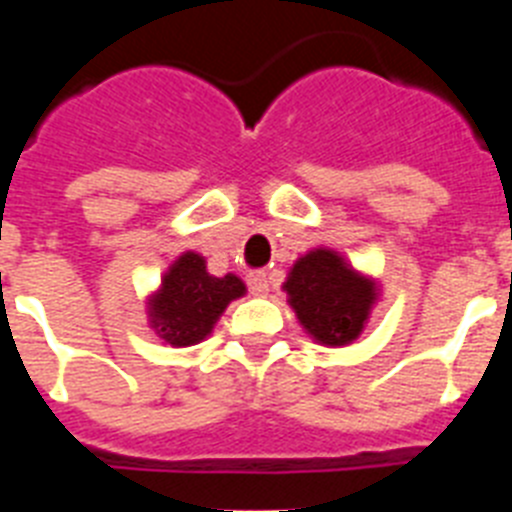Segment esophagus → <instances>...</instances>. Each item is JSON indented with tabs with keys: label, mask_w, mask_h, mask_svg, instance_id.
I'll list each match as a JSON object with an SVG mask.
<instances>
[{
	"label": "esophagus",
	"mask_w": 512,
	"mask_h": 512,
	"mask_svg": "<svg viewBox=\"0 0 512 512\" xmlns=\"http://www.w3.org/2000/svg\"><path fill=\"white\" fill-rule=\"evenodd\" d=\"M246 282H248V289H251V295L264 297L266 292H269V274H266L264 269L251 271V274L246 277Z\"/></svg>",
	"instance_id": "esophagus-1"
}]
</instances>
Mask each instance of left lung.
Instances as JSON below:
<instances>
[{
	"mask_svg": "<svg viewBox=\"0 0 512 512\" xmlns=\"http://www.w3.org/2000/svg\"><path fill=\"white\" fill-rule=\"evenodd\" d=\"M284 292L302 328L323 346L356 341L377 300V284L361 277L330 248H315L297 259Z\"/></svg>",
	"mask_w": 512,
	"mask_h": 512,
	"instance_id": "8db88e82",
	"label": "left lung"
}]
</instances>
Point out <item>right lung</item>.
I'll list each match as a JSON object with an SVG mask.
<instances>
[{"instance_id":"add662e5","label":"right lung","mask_w":512,"mask_h":512,"mask_svg":"<svg viewBox=\"0 0 512 512\" xmlns=\"http://www.w3.org/2000/svg\"><path fill=\"white\" fill-rule=\"evenodd\" d=\"M246 295V284L235 274L212 277L200 253H182L161 279L151 297V325L171 346H194L205 341L217 318L233 300Z\"/></svg>"}]
</instances>
